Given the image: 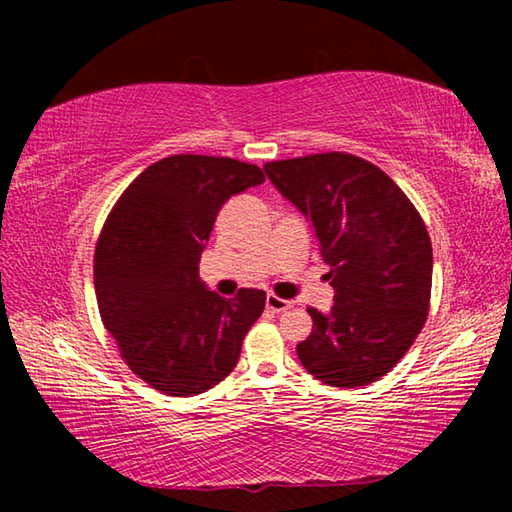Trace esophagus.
Returning a JSON list of instances; mask_svg holds the SVG:
<instances>
[{
  "label": "esophagus",
  "mask_w": 512,
  "mask_h": 512,
  "mask_svg": "<svg viewBox=\"0 0 512 512\" xmlns=\"http://www.w3.org/2000/svg\"><path fill=\"white\" fill-rule=\"evenodd\" d=\"M291 305H293L291 300H282V298L273 296V293H268V298H266V307L271 309V311H275V314H282V311L291 309Z\"/></svg>",
  "instance_id": "obj_1"
}]
</instances>
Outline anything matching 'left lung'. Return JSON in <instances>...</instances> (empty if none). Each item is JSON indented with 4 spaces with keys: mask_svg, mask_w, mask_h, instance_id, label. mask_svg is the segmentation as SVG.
<instances>
[{
    "mask_svg": "<svg viewBox=\"0 0 512 512\" xmlns=\"http://www.w3.org/2000/svg\"><path fill=\"white\" fill-rule=\"evenodd\" d=\"M264 171L314 225L334 287L329 314L307 309L314 329L298 343V359L323 384L368 386L404 357L427 320V225L402 189L357 155L275 160Z\"/></svg>",
    "mask_w": 512,
    "mask_h": 512,
    "instance_id": "obj_1",
    "label": "left lung"
}]
</instances>
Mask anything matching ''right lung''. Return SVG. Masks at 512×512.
I'll use <instances>...</instances> for the list:
<instances>
[{"label":"right lung","mask_w":512,"mask_h":512,"mask_svg":"<svg viewBox=\"0 0 512 512\" xmlns=\"http://www.w3.org/2000/svg\"><path fill=\"white\" fill-rule=\"evenodd\" d=\"M255 164L169 155L146 167L112 207L94 250V291L121 359L155 391H210L237 366L266 293L221 298L198 277L216 214L230 196L262 185Z\"/></svg>","instance_id":"1"}]
</instances>
